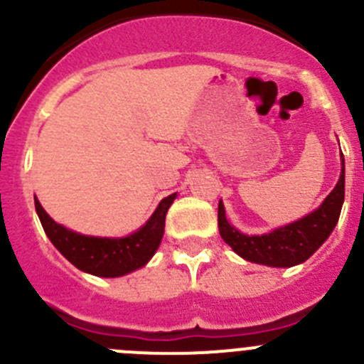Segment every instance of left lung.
<instances>
[{
    "label": "left lung",
    "mask_w": 364,
    "mask_h": 364,
    "mask_svg": "<svg viewBox=\"0 0 364 364\" xmlns=\"http://www.w3.org/2000/svg\"><path fill=\"white\" fill-rule=\"evenodd\" d=\"M345 199V160L335 188L315 211L260 236H248L227 222L223 203H218V229L222 240L245 260L271 267H292L303 264L322 247L340 218Z\"/></svg>",
    "instance_id": "obj_1"
}]
</instances>
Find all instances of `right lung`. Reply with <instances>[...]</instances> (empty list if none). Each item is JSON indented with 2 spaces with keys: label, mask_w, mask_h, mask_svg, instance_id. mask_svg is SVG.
Segmentation results:
<instances>
[{
  "label": "right lung",
  "mask_w": 364,
  "mask_h": 364,
  "mask_svg": "<svg viewBox=\"0 0 364 364\" xmlns=\"http://www.w3.org/2000/svg\"><path fill=\"white\" fill-rule=\"evenodd\" d=\"M176 196L178 193H171L161 199L151 218L141 229L124 237L84 236L54 222L36 197L35 208L47 237L68 262L95 277L117 278L146 266L159 250L164 237L165 215Z\"/></svg>",
  "instance_id": "right-lung-1"
}]
</instances>
